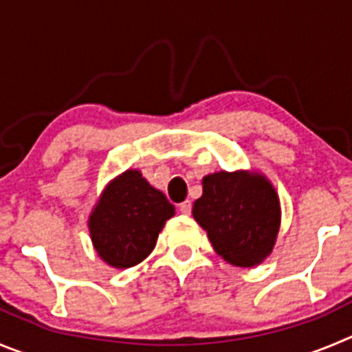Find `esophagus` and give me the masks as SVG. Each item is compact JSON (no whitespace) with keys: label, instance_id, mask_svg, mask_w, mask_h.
<instances>
[{"label":"esophagus","instance_id":"esophagus-1","mask_svg":"<svg viewBox=\"0 0 352 352\" xmlns=\"http://www.w3.org/2000/svg\"><path fill=\"white\" fill-rule=\"evenodd\" d=\"M179 210H180V213H184V215H191L192 203L189 201V199H187V201L180 203V205H179Z\"/></svg>","mask_w":352,"mask_h":352}]
</instances>
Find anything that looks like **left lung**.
Returning <instances> with one entry per match:
<instances>
[{"label": "left lung", "mask_w": 352, "mask_h": 352, "mask_svg": "<svg viewBox=\"0 0 352 352\" xmlns=\"http://www.w3.org/2000/svg\"><path fill=\"white\" fill-rule=\"evenodd\" d=\"M192 217L224 261L254 267L274 246L280 199L265 177L217 172L203 179V196L192 205Z\"/></svg>", "instance_id": "left-lung-1"}]
</instances>
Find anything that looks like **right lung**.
Listing matches in <instances>:
<instances>
[{
    "mask_svg": "<svg viewBox=\"0 0 352 352\" xmlns=\"http://www.w3.org/2000/svg\"><path fill=\"white\" fill-rule=\"evenodd\" d=\"M175 206L149 186L137 170L114 179L90 215L95 250L113 267L126 269L142 262L156 246L165 222Z\"/></svg>",
    "mask_w": 352,
    "mask_h": 352,
    "instance_id": "obj_1",
    "label": "right lung"
}]
</instances>
